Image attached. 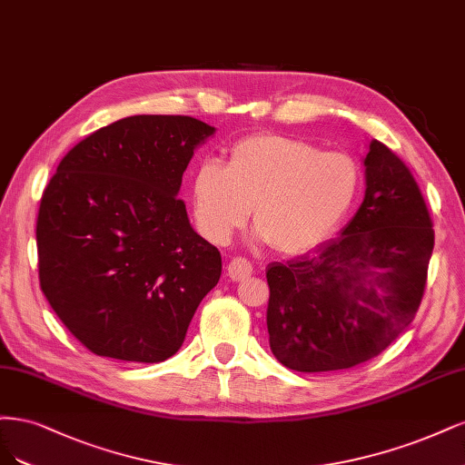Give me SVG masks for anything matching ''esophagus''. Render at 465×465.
<instances>
[{
  "label": "esophagus",
  "instance_id": "1",
  "mask_svg": "<svg viewBox=\"0 0 465 465\" xmlns=\"http://www.w3.org/2000/svg\"><path fill=\"white\" fill-rule=\"evenodd\" d=\"M252 274V264L247 259L235 257L230 264H228V276L232 282H243L245 278H249Z\"/></svg>",
  "mask_w": 465,
  "mask_h": 465
}]
</instances>
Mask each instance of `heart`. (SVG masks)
<instances>
[{"mask_svg":"<svg viewBox=\"0 0 465 465\" xmlns=\"http://www.w3.org/2000/svg\"><path fill=\"white\" fill-rule=\"evenodd\" d=\"M361 187L357 162L302 139L251 134L228 163L206 160L191 183L193 214L214 243H228L252 208L254 228L276 252L303 254L341 226Z\"/></svg>","mask_w":465,"mask_h":465,"instance_id":"1","label":"heart"}]
</instances>
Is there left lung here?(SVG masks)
<instances>
[{"mask_svg":"<svg viewBox=\"0 0 465 465\" xmlns=\"http://www.w3.org/2000/svg\"><path fill=\"white\" fill-rule=\"evenodd\" d=\"M365 199L336 239L272 262L266 326L278 361L299 372L350 369L377 357L421 305L434 230L410 168L371 141Z\"/></svg>","mask_w":465,"mask_h":465,"instance_id":"1","label":"left lung"}]
</instances>
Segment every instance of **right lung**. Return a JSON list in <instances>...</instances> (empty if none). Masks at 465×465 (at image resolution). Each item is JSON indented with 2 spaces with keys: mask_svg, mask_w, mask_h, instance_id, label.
Segmentation results:
<instances>
[{
  "mask_svg": "<svg viewBox=\"0 0 465 465\" xmlns=\"http://www.w3.org/2000/svg\"><path fill=\"white\" fill-rule=\"evenodd\" d=\"M211 134L189 115L119 119L74 144L44 189L40 288L93 353L166 361L218 283L220 251L177 199L194 148Z\"/></svg>",
  "mask_w": 465,
  "mask_h": 465,
  "instance_id": "obj_1",
  "label": "right lung"
}]
</instances>
